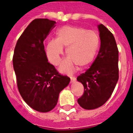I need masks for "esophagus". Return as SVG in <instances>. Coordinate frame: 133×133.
Returning a JSON list of instances; mask_svg holds the SVG:
<instances>
[{"label": "esophagus", "mask_w": 133, "mask_h": 133, "mask_svg": "<svg viewBox=\"0 0 133 133\" xmlns=\"http://www.w3.org/2000/svg\"><path fill=\"white\" fill-rule=\"evenodd\" d=\"M70 79H71V82L72 83V82H75L77 79H76V77H72V76H70Z\"/></svg>", "instance_id": "1"}]
</instances>
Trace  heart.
<instances>
[{"label":"heart","mask_w":133,"mask_h":133,"mask_svg":"<svg viewBox=\"0 0 133 133\" xmlns=\"http://www.w3.org/2000/svg\"><path fill=\"white\" fill-rule=\"evenodd\" d=\"M100 45L97 32L79 26L65 25L56 32V38L51 39L46 45V55L54 65H58L63 54V47L67 48L68 55L60 67L63 72H72L76 65L85 68L95 59Z\"/></svg>","instance_id":"b5f03b06"}]
</instances>
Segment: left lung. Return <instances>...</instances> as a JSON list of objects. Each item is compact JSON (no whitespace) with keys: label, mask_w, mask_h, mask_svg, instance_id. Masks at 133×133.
Wrapping results in <instances>:
<instances>
[{"label":"left lung","mask_w":133,"mask_h":133,"mask_svg":"<svg viewBox=\"0 0 133 133\" xmlns=\"http://www.w3.org/2000/svg\"><path fill=\"white\" fill-rule=\"evenodd\" d=\"M101 46L97 58L85 73L77 77L84 87L77 101L85 110L103 105L109 99L119 79V51L113 34L108 28L98 25Z\"/></svg>","instance_id":"8db88e82"}]
</instances>
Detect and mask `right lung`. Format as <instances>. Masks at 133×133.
Instances as JSON below:
<instances>
[{
  "instance_id": "add662e5",
  "label": "right lung",
  "mask_w": 133,
  "mask_h": 133,
  "mask_svg": "<svg viewBox=\"0 0 133 133\" xmlns=\"http://www.w3.org/2000/svg\"><path fill=\"white\" fill-rule=\"evenodd\" d=\"M56 22L48 18L32 21L20 36L13 56L14 70L22 98L36 111L52 110L61 91L70 79L58 72L48 62L43 41Z\"/></svg>"
}]
</instances>
